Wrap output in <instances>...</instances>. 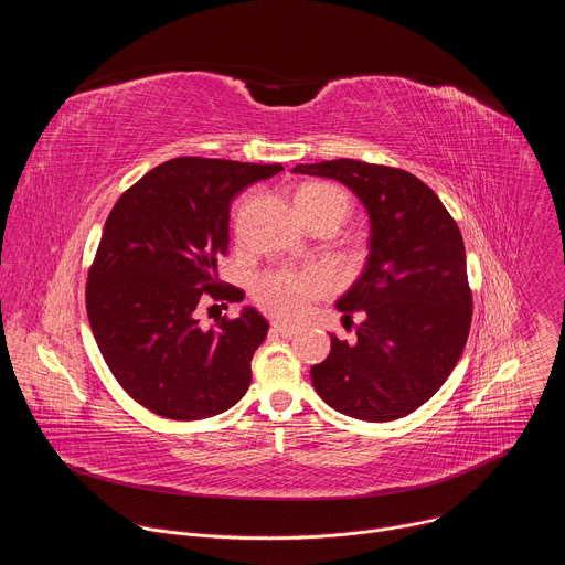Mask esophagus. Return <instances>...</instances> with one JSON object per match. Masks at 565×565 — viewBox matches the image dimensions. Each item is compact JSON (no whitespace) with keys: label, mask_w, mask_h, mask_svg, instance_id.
Returning <instances> with one entry per match:
<instances>
[{"label":"esophagus","mask_w":565,"mask_h":565,"mask_svg":"<svg viewBox=\"0 0 565 565\" xmlns=\"http://www.w3.org/2000/svg\"><path fill=\"white\" fill-rule=\"evenodd\" d=\"M270 331H273V333H277V335H281V338H295V335L299 333V329H297V327H292V324H284V321H273Z\"/></svg>","instance_id":"1"}]
</instances>
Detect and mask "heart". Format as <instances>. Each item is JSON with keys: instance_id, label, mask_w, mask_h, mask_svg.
<instances>
[{"instance_id": "b5f03b06", "label": "heart", "mask_w": 565, "mask_h": 565, "mask_svg": "<svg viewBox=\"0 0 565 565\" xmlns=\"http://www.w3.org/2000/svg\"><path fill=\"white\" fill-rule=\"evenodd\" d=\"M297 207L303 218L319 214H349V196L331 183H310L303 185L297 196ZM331 279L324 270H270L262 275L255 284V299L262 308L279 317H299L306 310V303L327 292Z\"/></svg>"}]
</instances>
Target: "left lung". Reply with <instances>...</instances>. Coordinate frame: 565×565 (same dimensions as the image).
<instances>
[{"instance_id":"8db88e82","label":"left lung","mask_w":565,"mask_h":565,"mask_svg":"<svg viewBox=\"0 0 565 565\" xmlns=\"http://www.w3.org/2000/svg\"><path fill=\"white\" fill-rule=\"evenodd\" d=\"M295 174L344 183L369 212V259L338 310H362L358 342L331 335L310 369L319 397L340 414L386 423L407 416L445 384L465 349L471 290L462 234L436 192L414 174L338 158Z\"/></svg>"}]
</instances>
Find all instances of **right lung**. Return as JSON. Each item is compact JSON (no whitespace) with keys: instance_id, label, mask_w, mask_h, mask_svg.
<instances>
[{"instance_id":"right-lung-1","label":"right lung","mask_w":565,"mask_h":565,"mask_svg":"<svg viewBox=\"0 0 565 565\" xmlns=\"http://www.w3.org/2000/svg\"><path fill=\"white\" fill-rule=\"evenodd\" d=\"M281 170L181 156L149 170L109 212L89 268L87 315L109 371L145 409L203 420L246 395L268 321L246 306L205 331L196 308L205 297L244 299L216 279L230 201Z\"/></svg>"}]
</instances>
